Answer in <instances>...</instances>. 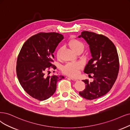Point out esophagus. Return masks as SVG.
Listing matches in <instances>:
<instances>
[{
  "label": "esophagus",
  "mask_w": 130,
  "mask_h": 130,
  "mask_svg": "<svg viewBox=\"0 0 130 130\" xmlns=\"http://www.w3.org/2000/svg\"><path fill=\"white\" fill-rule=\"evenodd\" d=\"M68 78L71 79L72 80H73V81H78V79H77L73 78V77H68Z\"/></svg>",
  "instance_id": "1"
}]
</instances>
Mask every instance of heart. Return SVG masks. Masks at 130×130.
<instances>
[{"label":"heart","instance_id":"obj_1","mask_svg":"<svg viewBox=\"0 0 130 130\" xmlns=\"http://www.w3.org/2000/svg\"><path fill=\"white\" fill-rule=\"evenodd\" d=\"M68 44L71 49L74 51L75 53L79 51H83L84 49V45L82 42L75 38L71 39ZM61 51V49L60 48L57 51V57L59 58ZM82 68V65L79 62H68L64 66H62L61 69L62 72L65 74L71 76H75L78 75L79 72V70Z\"/></svg>","mask_w":130,"mask_h":130}]
</instances>
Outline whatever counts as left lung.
Returning a JSON list of instances; mask_svg holds the SVG:
<instances>
[{
  "label": "left lung",
  "mask_w": 130,
  "mask_h": 130,
  "mask_svg": "<svg viewBox=\"0 0 130 130\" xmlns=\"http://www.w3.org/2000/svg\"><path fill=\"white\" fill-rule=\"evenodd\" d=\"M79 37H83L89 45L92 58L84 72L92 73L94 80L92 83L83 80L86 88L79 95L87 100L98 99L108 93L117 79L119 69L117 51L112 42L102 34L84 31Z\"/></svg>",
  "instance_id": "left-lung-1"
}]
</instances>
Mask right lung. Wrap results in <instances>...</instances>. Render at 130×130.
<instances>
[{
  "label": "right lung",
  "mask_w": 130,
  "mask_h": 130,
  "mask_svg": "<svg viewBox=\"0 0 130 130\" xmlns=\"http://www.w3.org/2000/svg\"><path fill=\"white\" fill-rule=\"evenodd\" d=\"M62 35L55 32H39L25 42L17 61V74L19 83L26 93L39 101L50 98L56 90L57 83L64 76L45 75L50 70L56 69L54 52Z\"/></svg>",
  "instance_id": "1"
}]
</instances>
